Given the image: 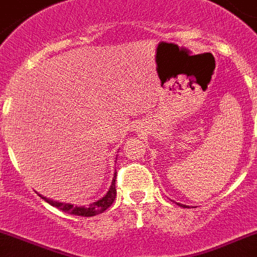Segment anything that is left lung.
<instances>
[{
    "label": "left lung",
    "instance_id": "8db88e82",
    "mask_svg": "<svg viewBox=\"0 0 257 257\" xmlns=\"http://www.w3.org/2000/svg\"><path fill=\"white\" fill-rule=\"evenodd\" d=\"M180 206H183V208H186V205H182V204H178Z\"/></svg>",
    "mask_w": 257,
    "mask_h": 257
}]
</instances>
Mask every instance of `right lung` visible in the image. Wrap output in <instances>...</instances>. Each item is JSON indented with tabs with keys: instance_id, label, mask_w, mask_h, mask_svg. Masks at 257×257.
Returning a JSON list of instances; mask_svg holds the SVG:
<instances>
[{
	"instance_id": "obj_1",
	"label": "right lung",
	"mask_w": 257,
	"mask_h": 257,
	"mask_svg": "<svg viewBox=\"0 0 257 257\" xmlns=\"http://www.w3.org/2000/svg\"><path fill=\"white\" fill-rule=\"evenodd\" d=\"M116 176L117 172H114V177L112 180V185H110L109 190H108L107 194L99 199L98 201L93 202L89 206H74L71 204H63V202H58V201H53V200H49L47 197L41 196V199H43L44 201H47L48 204H51L52 206H55V208L60 209V210L65 211V213L72 214V215H80V216H94L96 214L103 213L104 210H107L110 205L113 204L114 199H116Z\"/></svg>"
}]
</instances>
